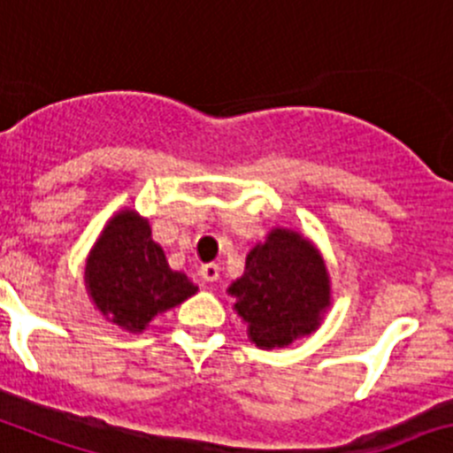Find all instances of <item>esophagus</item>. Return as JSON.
<instances>
[{
  "instance_id": "34e87169",
  "label": "esophagus",
  "mask_w": 453,
  "mask_h": 453,
  "mask_svg": "<svg viewBox=\"0 0 453 453\" xmlns=\"http://www.w3.org/2000/svg\"><path fill=\"white\" fill-rule=\"evenodd\" d=\"M200 278L204 280V282H215V280L219 278V266L218 265H202Z\"/></svg>"
}]
</instances>
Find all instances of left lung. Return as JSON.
<instances>
[{
	"mask_svg": "<svg viewBox=\"0 0 453 453\" xmlns=\"http://www.w3.org/2000/svg\"><path fill=\"white\" fill-rule=\"evenodd\" d=\"M229 294L256 347H284L318 326L329 304V275L311 242L275 229L249 253L244 275Z\"/></svg>",
	"mask_w": 453,
	"mask_h": 453,
	"instance_id": "1",
	"label": "left lung"
}]
</instances>
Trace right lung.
I'll return each instance as SVG.
<instances>
[{"mask_svg": "<svg viewBox=\"0 0 453 453\" xmlns=\"http://www.w3.org/2000/svg\"><path fill=\"white\" fill-rule=\"evenodd\" d=\"M86 284L109 322L128 331H142L150 318L197 291L187 275L169 269L149 222L133 211L111 219L86 266Z\"/></svg>", "mask_w": 453, "mask_h": 453, "instance_id": "obj_1", "label": "right lung"}]
</instances>
